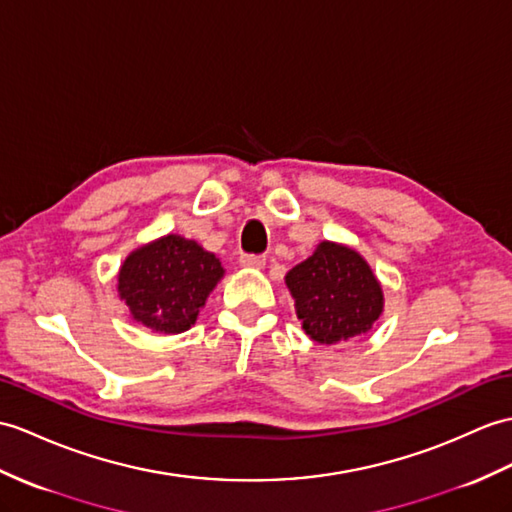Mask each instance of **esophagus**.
Instances as JSON below:
<instances>
[{"instance_id": "34e87169", "label": "esophagus", "mask_w": 512, "mask_h": 512, "mask_svg": "<svg viewBox=\"0 0 512 512\" xmlns=\"http://www.w3.org/2000/svg\"><path fill=\"white\" fill-rule=\"evenodd\" d=\"M240 264L242 266H246V268H264L266 266V257H261V255H242L240 257Z\"/></svg>"}]
</instances>
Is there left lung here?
Instances as JSON below:
<instances>
[{"label": "left lung", "instance_id": "1", "mask_svg": "<svg viewBox=\"0 0 512 512\" xmlns=\"http://www.w3.org/2000/svg\"><path fill=\"white\" fill-rule=\"evenodd\" d=\"M296 318L318 344H338L368 334L384 312V290L355 248L320 242L285 275Z\"/></svg>", "mask_w": 512, "mask_h": 512}]
</instances>
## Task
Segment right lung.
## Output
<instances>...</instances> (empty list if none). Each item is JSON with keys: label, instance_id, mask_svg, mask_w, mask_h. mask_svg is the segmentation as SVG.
I'll return each mask as SVG.
<instances>
[{"label": "right lung", "instance_id": "right-lung-1", "mask_svg": "<svg viewBox=\"0 0 512 512\" xmlns=\"http://www.w3.org/2000/svg\"><path fill=\"white\" fill-rule=\"evenodd\" d=\"M224 277L220 259L198 242L168 233L135 248L117 272V294L135 323L157 334H183Z\"/></svg>", "mask_w": 512, "mask_h": 512}]
</instances>
